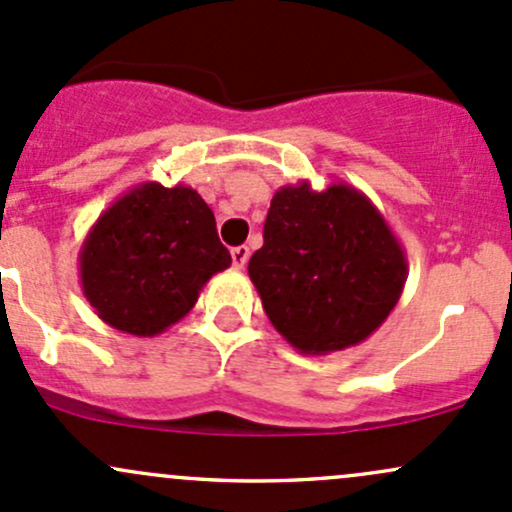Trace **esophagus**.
I'll return each mask as SVG.
<instances>
[{
	"instance_id": "esophagus-1",
	"label": "esophagus",
	"mask_w": 512,
	"mask_h": 512,
	"mask_svg": "<svg viewBox=\"0 0 512 512\" xmlns=\"http://www.w3.org/2000/svg\"><path fill=\"white\" fill-rule=\"evenodd\" d=\"M230 257H233V265L238 269H243L247 265V260H250V247L247 245H238L230 250Z\"/></svg>"
}]
</instances>
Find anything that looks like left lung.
Masks as SVG:
<instances>
[{"mask_svg": "<svg viewBox=\"0 0 512 512\" xmlns=\"http://www.w3.org/2000/svg\"><path fill=\"white\" fill-rule=\"evenodd\" d=\"M252 284L277 333L303 355L359 345L403 294L408 260L379 209L345 182L272 196Z\"/></svg>", "mask_w": 512, "mask_h": 512, "instance_id": "1", "label": "left lung"}]
</instances>
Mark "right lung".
<instances>
[{
  "instance_id": "add662e5",
  "label": "right lung",
  "mask_w": 512,
  "mask_h": 512,
  "mask_svg": "<svg viewBox=\"0 0 512 512\" xmlns=\"http://www.w3.org/2000/svg\"><path fill=\"white\" fill-rule=\"evenodd\" d=\"M230 267L216 218L196 189L143 182L97 218L80 247L84 299L121 333L153 338L187 316Z\"/></svg>"
}]
</instances>
